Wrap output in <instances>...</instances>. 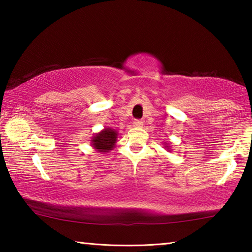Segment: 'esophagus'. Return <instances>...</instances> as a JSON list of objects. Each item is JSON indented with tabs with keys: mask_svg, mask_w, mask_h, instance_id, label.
Returning a JSON list of instances; mask_svg holds the SVG:
<instances>
[{
	"mask_svg": "<svg viewBox=\"0 0 252 252\" xmlns=\"http://www.w3.org/2000/svg\"><path fill=\"white\" fill-rule=\"evenodd\" d=\"M133 126H134L135 127H142L143 122H142L141 120H134V121H133Z\"/></svg>",
	"mask_w": 252,
	"mask_h": 252,
	"instance_id": "obj_1",
	"label": "esophagus"
}]
</instances>
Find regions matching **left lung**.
Returning <instances> with one entry per match:
<instances>
[{
    "mask_svg": "<svg viewBox=\"0 0 252 252\" xmlns=\"http://www.w3.org/2000/svg\"><path fill=\"white\" fill-rule=\"evenodd\" d=\"M164 146H165V148H169V146H168V144H164Z\"/></svg>",
    "mask_w": 252,
    "mask_h": 252,
    "instance_id": "obj_1",
    "label": "left lung"
}]
</instances>
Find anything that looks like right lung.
<instances>
[{
  "instance_id": "1",
  "label": "right lung",
  "mask_w": 252,
  "mask_h": 252,
  "mask_svg": "<svg viewBox=\"0 0 252 252\" xmlns=\"http://www.w3.org/2000/svg\"><path fill=\"white\" fill-rule=\"evenodd\" d=\"M118 132L114 129L105 127L99 133H96L91 140L92 147L96 149L97 152H110L116 147Z\"/></svg>"
}]
</instances>
